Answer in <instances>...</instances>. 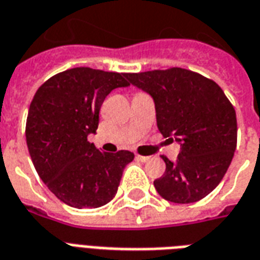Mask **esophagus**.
<instances>
[{"label": "esophagus", "mask_w": 260, "mask_h": 260, "mask_svg": "<svg viewBox=\"0 0 260 260\" xmlns=\"http://www.w3.org/2000/svg\"><path fill=\"white\" fill-rule=\"evenodd\" d=\"M137 158H138L140 161L146 162V161H149V160H150L152 157H149V156H141V154H137Z\"/></svg>", "instance_id": "34e87169"}]
</instances>
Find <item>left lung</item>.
I'll return each mask as SVG.
<instances>
[{
  "instance_id": "left-lung-1",
  "label": "left lung",
  "mask_w": 260,
  "mask_h": 260,
  "mask_svg": "<svg viewBox=\"0 0 260 260\" xmlns=\"http://www.w3.org/2000/svg\"><path fill=\"white\" fill-rule=\"evenodd\" d=\"M130 84L152 96L157 127L180 144L176 161L153 184L162 198L192 203L216 188L226 174L237 142L236 111L224 90L201 74L171 68L126 73Z\"/></svg>"
}]
</instances>
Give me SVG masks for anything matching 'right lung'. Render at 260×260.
<instances>
[{"mask_svg":"<svg viewBox=\"0 0 260 260\" xmlns=\"http://www.w3.org/2000/svg\"><path fill=\"white\" fill-rule=\"evenodd\" d=\"M128 85L126 73L74 68L36 90L25 126L28 150L40 179L66 205L94 209L115 197L134 153L100 152L88 136L98 130L108 93Z\"/></svg>","mask_w":260,"mask_h":260,"instance_id":"obj_1","label":"right lung"}]
</instances>
